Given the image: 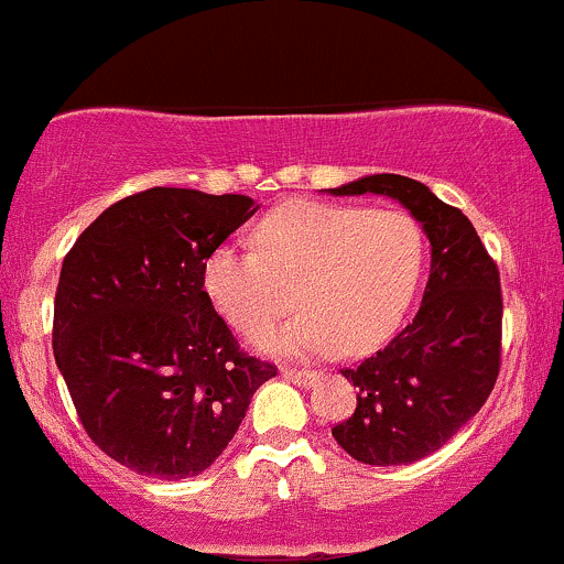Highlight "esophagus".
Here are the masks:
<instances>
[{
  "instance_id": "obj_1",
  "label": "esophagus",
  "mask_w": 564,
  "mask_h": 564,
  "mask_svg": "<svg viewBox=\"0 0 564 564\" xmlns=\"http://www.w3.org/2000/svg\"><path fill=\"white\" fill-rule=\"evenodd\" d=\"M281 376L286 378V381H292L294 387H313V383L318 381V372H311V370H281Z\"/></svg>"
}]
</instances>
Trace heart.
<instances>
[{
  "label": "heart",
  "instance_id": "obj_1",
  "mask_svg": "<svg viewBox=\"0 0 564 564\" xmlns=\"http://www.w3.org/2000/svg\"><path fill=\"white\" fill-rule=\"evenodd\" d=\"M259 251L237 242L213 248L203 289L213 311L246 335L270 327L297 286L302 313L259 337L289 357L359 354L378 346L405 316L424 267V232L394 207L294 199L257 227Z\"/></svg>",
  "mask_w": 564,
  "mask_h": 564
}]
</instances>
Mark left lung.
<instances>
[{
  "mask_svg": "<svg viewBox=\"0 0 564 564\" xmlns=\"http://www.w3.org/2000/svg\"><path fill=\"white\" fill-rule=\"evenodd\" d=\"M332 197L381 194L422 224L432 248L422 307L383 351L343 370L357 411L332 435L357 462L411 465L448 443L486 402L500 372V272L470 218L405 175H365Z\"/></svg>",
  "mask_w": 564,
  "mask_h": 564,
  "instance_id": "left-lung-1",
  "label": "left lung"
}]
</instances>
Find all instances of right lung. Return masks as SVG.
Here are the masks:
<instances>
[{
    "label": "right lung",
    "mask_w": 564,
    "mask_h": 564,
    "mask_svg": "<svg viewBox=\"0 0 564 564\" xmlns=\"http://www.w3.org/2000/svg\"><path fill=\"white\" fill-rule=\"evenodd\" d=\"M257 210L156 186L110 205L64 257L53 357L88 437L129 470H207L278 376L237 348L203 289L205 259Z\"/></svg>",
    "instance_id": "add662e5"
}]
</instances>
